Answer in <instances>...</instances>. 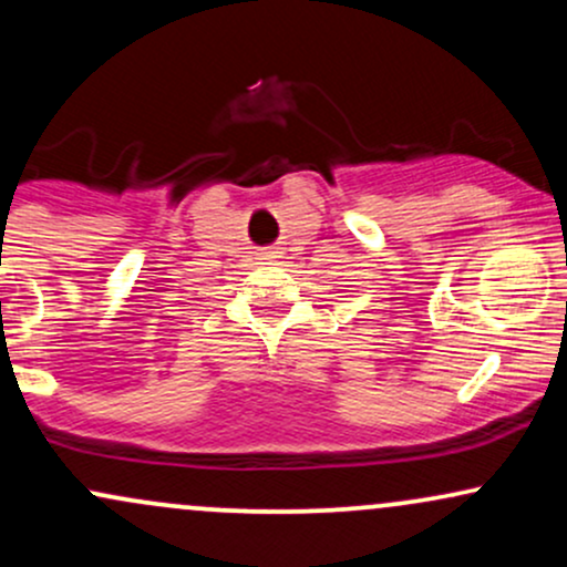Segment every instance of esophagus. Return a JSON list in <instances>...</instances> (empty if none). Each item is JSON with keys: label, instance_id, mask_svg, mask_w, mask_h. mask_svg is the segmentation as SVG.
Instances as JSON below:
<instances>
[{"label": "esophagus", "instance_id": "esophagus-1", "mask_svg": "<svg viewBox=\"0 0 567 567\" xmlns=\"http://www.w3.org/2000/svg\"><path fill=\"white\" fill-rule=\"evenodd\" d=\"M277 247H264V250H261V258H264V261H275V258H277Z\"/></svg>", "mask_w": 567, "mask_h": 567}]
</instances>
